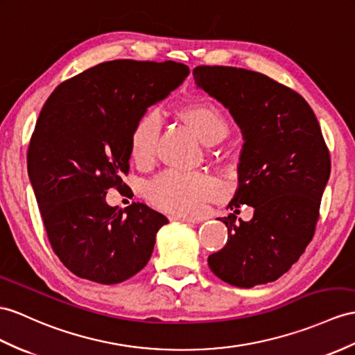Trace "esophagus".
Here are the masks:
<instances>
[{
	"instance_id": "34e87169",
	"label": "esophagus",
	"mask_w": 355,
	"mask_h": 355,
	"mask_svg": "<svg viewBox=\"0 0 355 355\" xmlns=\"http://www.w3.org/2000/svg\"><path fill=\"white\" fill-rule=\"evenodd\" d=\"M171 221H180V223H197L196 218H187V217H180V215H173V217H170Z\"/></svg>"
}]
</instances>
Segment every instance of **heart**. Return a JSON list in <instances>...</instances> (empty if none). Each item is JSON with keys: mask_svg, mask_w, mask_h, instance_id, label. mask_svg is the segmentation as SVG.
Returning a JSON list of instances; mask_svg holds the SVG:
<instances>
[{"mask_svg": "<svg viewBox=\"0 0 355 355\" xmlns=\"http://www.w3.org/2000/svg\"><path fill=\"white\" fill-rule=\"evenodd\" d=\"M187 122L206 143L220 141L226 137L229 125L223 112L212 103H193L182 110ZM162 128V114L158 108H149L138 117L131 132L129 149L132 159L146 166L152 162ZM221 191L220 180L205 171L167 170L148 188L150 202L164 211L180 215H194L202 211L205 202Z\"/></svg>", "mask_w": 355, "mask_h": 355, "instance_id": "heart-1", "label": "heart"}]
</instances>
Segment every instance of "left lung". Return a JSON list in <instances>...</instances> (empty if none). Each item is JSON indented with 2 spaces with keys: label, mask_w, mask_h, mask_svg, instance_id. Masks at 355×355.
I'll use <instances>...</instances> for the list:
<instances>
[{
  "label": "left lung",
  "mask_w": 355,
  "mask_h": 355,
  "mask_svg": "<svg viewBox=\"0 0 355 355\" xmlns=\"http://www.w3.org/2000/svg\"><path fill=\"white\" fill-rule=\"evenodd\" d=\"M197 89L221 102L243 132L238 188L217 218L227 243L207 257L211 271L232 286L253 288L291 270L313 238L330 178V153L306 99L266 75L229 66H198ZM241 204L255 209L236 221Z\"/></svg>",
  "instance_id": "left-lung-1"
}]
</instances>
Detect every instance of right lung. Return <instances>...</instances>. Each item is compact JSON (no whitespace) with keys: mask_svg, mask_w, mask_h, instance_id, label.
<instances>
[{"mask_svg":"<svg viewBox=\"0 0 355 355\" xmlns=\"http://www.w3.org/2000/svg\"><path fill=\"white\" fill-rule=\"evenodd\" d=\"M176 62L114 60L60 84L30 141L28 178L48 239L75 275L101 284L131 279L149 262L168 220L144 203L110 206L128 188L129 140L138 117L184 83Z\"/></svg>","mask_w":355,"mask_h":355,"instance_id":"obj_1","label":"right lung"}]
</instances>
